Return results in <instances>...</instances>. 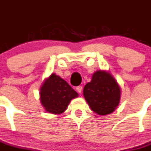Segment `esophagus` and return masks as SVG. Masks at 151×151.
<instances>
[{
  "label": "esophagus",
  "mask_w": 151,
  "mask_h": 151,
  "mask_svg": "<svg viewBox=\"0 0 151 151\" xmlns=\"http://www.w3.org/2000/svg\"><path fill=\"white\" fill-rule=\"evenodd\" d=\"M76 90H77V91H78V93H81L82 92V90H83V87H82V86H78V87H76Z\"/></svg>",
  "instance_id": "1"
}]
</instances>
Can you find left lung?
<instances>
[{
	"label": "left lung",
	"instance_id": "1",
	"mask_svg": "<svg viewBox=\"0 0 151 151\" xmlns=\"http://www.w3.org/2000/svg\"><path fill=\"white\" fill-rule=\"evenodd\" d=\"M83 93L91 110L100 115L114 111L121 98V90L114 78L101 70L93 73L91 81L86 84Z\"/></svg>",
	"mask_w": 151,
	"mask_h": 151
}]
</instances>
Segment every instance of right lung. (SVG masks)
Returning a JSON list of instances; mask_svg holds the SVG:
<instances>
[{
	"instance_id": "obj_1",
	"label": "right lung",
	"mask_w": 151,
	"mask_h": 151,
	"mask_svg": "<svg viewBox=\"0 0 151 151\" xmlns=\"http://www.w3.org/2000/svg\"><path fill=\"white\" fill-rule=\"evenodd\" d=\"M40 95L45 110L59 114L65 111L70 100L78 97V93L64 80L53 73L40 87Z\"/></svg>"
}]
</instances>
